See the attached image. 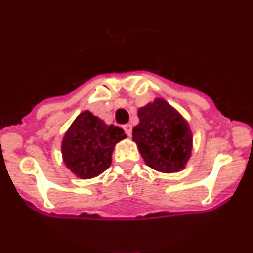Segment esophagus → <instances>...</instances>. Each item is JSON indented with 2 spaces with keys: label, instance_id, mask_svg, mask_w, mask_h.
I'll use <instances>...</instances> for the list:
<instances>
[{
  "label": "esophagus",
  "instance_id": "1",
  "mask_svg": "<svg viewBox=\"0 0 253 253\" xmlns=\"http://www.w3.org/2000/svg\"><path fill=\"white\" fill-rule=\"evenodd\" d=\"M123 129H124L125 134H126L128 137H130V135H131V125L130 124H125L124 126H123Z\"/></svg>",
  "mask_w": 253,
  "mask_h": 253
}]
</instances>
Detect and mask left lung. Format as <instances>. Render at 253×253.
I'll use <instances>...</instances> for the list:
<instances>
[{"label":"left lung","instance_id":"8db88e82","mask_svg":"<svg viewBox=\"0 0 253 253\" xmlns=\"http://www.w3.org/2000/svg\"><path fill=\"white\" fill-rule=\"evenodd\" d=\"M138 118L133 140L147 165L166 173L184 169L191 156L193 134L180 113L165 100L156 99L140 107Z\"/></svg>","mask_w":253,"mask_h":253}]
</instances>
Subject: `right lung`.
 I'll use <instances>...</instances> for the list:
<instances>
[{
	"mask_svg": "<svg viewBox=\"0 0 253 253\" xmlns=\"http://www.w3.org/2000/svg\"><path fill=\"white\" fill-rule=\"evenodd\" d=\"M125 137L122 128L106 125L90 111H84L64 134V163L77 177H96L110 167L114 147Z\"/></svg>",
	"mask_w": 253,
	"mask_h": 253,
	"instance_id": "add662e5",
	"label": "right lung"
}]
</instances>
